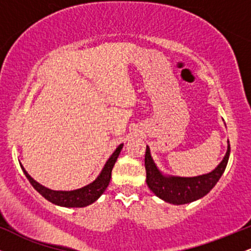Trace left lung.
<instances>
[{
    "mask_svg": "<svg viewBox=\"0 0 251 251\" xmlns=\"http://www.w3.org/2000/svg\"><path fill=\"white\" fill-rule=\"evenodd\" d=\"M230 154V144L227 145L226 157L220 165L208 175L197 177H165L159 172L150 154V148L146 146L145 169L146 184L155 196L171 204H186L200 200L210 192L220 180L226 168Z\"/></svg>",
    "mask_w": 251,
    "mask_h": 251,
    "instance_id": "left-lung-1",
    "label": "left lung"
}]
</instances>
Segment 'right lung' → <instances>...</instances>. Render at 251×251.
Segmentation results:
<instances>
[{
  "label": "right lung",
  "mask_w": 251,
  "mask_h": 251,
  "mask_svg": "<svg viewBox=\"0 0 251 251\" xmlns=\"http://www.w3.org/2000/svg\"><path fill=\"white\" fill-rule=\"evenodd\" d=\"M122 149L123 144H120L116 151L113 152V154L109 157L107 163L105 164V168L102 169L101 174H100L99 177H98L93 183H91L89 185L85 186V188L82 189L74 190V191H53V190L45 188V186L40 185L37 181L34 180L33 178L27 174V171H25L24 166L21 165V168L24 170L27 179L29 180V183L33 185V188L35 189L40 195H42L47 201L56 204V205L67 206V208H82V206L89 205V204H92L93 201H96L108 186L109 180H111L112 177V169H113L114 164H116L118 157H119Z\"/></svg>",
  "instance_id": "right-lung-1"
}]
</instances>
